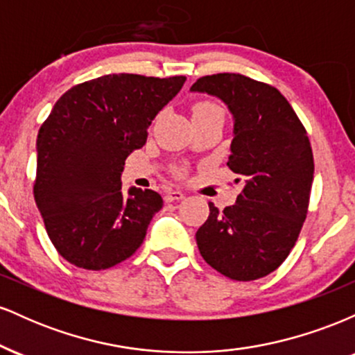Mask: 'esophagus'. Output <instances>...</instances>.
I'll use <instances>...</instances> for the list:
<instances>
[{"label":"esophagus","mask_w":355,"mask_h":355,"mask_svg":"<svg viewBox=\"0 0 355 355\" xmlns=\"http://www.w3.org/2000/svg\"><path fill=\"white\" fill-rule=\"evenodd\" d=\"M164 197H165V202H178V200H183V198H185V191L166 189Z\"/></svg>","instance_id":"obj_1"}]
</instances>
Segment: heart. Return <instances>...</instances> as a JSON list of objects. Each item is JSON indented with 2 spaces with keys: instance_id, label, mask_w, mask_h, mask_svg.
I'll list each match as a JSON object with an SVG mask.
<instances>
[{
  "instance_id": "obj_1",
  "label": "heart",
  "mask_w": 355,
  "mask_h": 355,
  "mask_svg": "<svg viewBox=\"0 0 355 355\" xmlns=\"http://www.w3.org/2000/svg\"><path fill=\"white\" fill-rule=\"evenodd\" d=\"M211 108H218L215 103H209V101H202V103H197L193 107V113L195 112H203V110H211Z\"/></svg>"
}]
</instances>
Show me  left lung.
Returning <instances> with one entry per match:
<instances>
[{"instance_id": "obj_1", "label": "left lung", "mask_w": 355, "mask_h": 355, "mask_svg": "<svg viewBox=\"0 0 355 355\" xmlns=\"http://www.w3.org/2000/svg\"><path fill=\"white\" fill-rule=\"evenodd\" d=\"M190 92L217 96L234 118L229 168L242 183L234 205L210 215L197 245L232 280L260 279L291 254L307 217L313 157L307 132L279 89L239 73L203 76Z\"/></svg>"}]
</instances>
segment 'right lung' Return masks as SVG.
I'll list each match as a JSON object with an SVG mask.
<instances>
[{"instance_id":"add662e5","label":"right lung","mask_w":355,"mask_h":355,"mask_svg":"<svg viewBox=\"0 0 355 355\" xmlns=\"http://www.w3.org/2000/svg\"><path fill=\"white\" fill-rule=\"evenodd\" d=\"M185 76L105 75L68 89L36 138L35 202L64 260L87 270L123 262L164 205L153 190L121 191V172Z\"/></svg>"}]
</instances>
